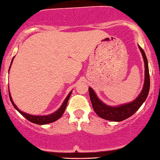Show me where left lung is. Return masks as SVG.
<instances>
[{
    "instance_id": "8db88e82",
    "label": "left lung",
    "mask_w": 160,
    "mask_h": 160,
    "mask_svg": "<svg viewBox=\"0 0 160 160\" xmlns=\"http://www.w3.org/2000/svg\"><path fill=\"white\" fill-rule=\"evenodd\" d=\"M139 49L142 52V54L144 58V62H145V83H144L142 92L133 102L124 104V105H121L120 107H110V106L105 105L103 102H101L97 98L92 88H91L90 87L88 88L90 99H91L93 110L96 112V114L100 118L111 121H124V120L132 116L140 108L141 106L146 99L150 88L149 72H148V61H147L145 52L140 46H139Z\"/></svg>"
}]
</instances>
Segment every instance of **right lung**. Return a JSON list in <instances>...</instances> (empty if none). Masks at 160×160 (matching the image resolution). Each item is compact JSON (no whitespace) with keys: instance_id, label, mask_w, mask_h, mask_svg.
Returning a JSON list of instances; mask_svg holds the SVG:
<instances>
[{"instance_id":"obj_1","label":"right lung","mask_w":160,"mask_h":160,"mask_svg":"<svg viewBox=\"0 0 160 160\" xmlns=\"http://www.w3.org/2000/svg\"><path fill=\"white\" fill-rule=\"evenodd\" d=\"M12 61H13V59H12ZM12 63H11V64H12ZM10 68H11V66H10ZM10 68H9V69H10ZM71 94H72V92H71L68 94V96L66 97L65 100L64 101L62 106L60 107L59 110H57L55 113H52V114H50V115H47V116H33V115H30V114H28V113H24V112H22L19 109H18V107L15 106V104L14 103L13 100H12V96H11V95H10V92H9V97H10V100H11V102H12V105L14 106V107H15V108L16 109V110H18V111L19 112V113H21L23 117H25V118H26L28 121H31V122L34 123V124H40V125H42V124H50V123H52V122H54L55 121L58 120L61 116H62V114L64 113V110H65L66 107H67L68 101L69 98H70Z\"/></svg>"}]
</instances>
